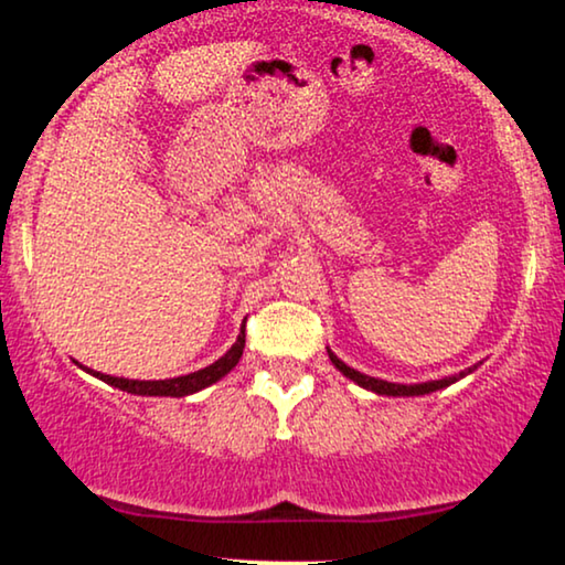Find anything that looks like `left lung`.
Listing matches in <instances>:
<instances>
[{
    "instance_id": "8db88e82",
    "label": "left lung",
    "mask_w": 565,
    "mask_h": 565,
    "mask_svg": "<svg viewBox=\"0 0 565 565\" xmlns=\"http://www.w3.org/2000/svg\"><path fill=\"white\" fill-rule=\"evenodd\" d=\"M328 356L333 361V366L338 372L343 374V377H349L351 382H356L359 387L364 390H372V393L377 395H393V397H413V395H428V393H436V390H445L449 385H455L457 380L468 377L478 370V366H468V370L460 372V374H452V377H441V380H428V382H418V385H401V382H387V380H380V377H370V374H361L356 370H351L349 364H343L341 359L335 356L333 351L328 349Z\"/></svg>"
}]
</instances>
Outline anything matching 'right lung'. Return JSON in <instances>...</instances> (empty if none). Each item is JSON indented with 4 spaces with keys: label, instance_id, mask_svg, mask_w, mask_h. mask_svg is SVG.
I'll list each match as a JSON object with an SVG mask.
<instances>
[{
    "label": "right lung",
    "instance_id": "add662e5",
    "mask_svg": "<svg viewBox=\"0 0 565 565\" xmlns=\"http://www.w3.org/2000/svg\"><path fill=\"white\" fill-rule=\"evenodd\" d=\"M243 349H245V326L239 328L237 341L232 343V349L224 353L222 359H216L214 364L204 366V370L183 374V377H172V380H126V377H113V374H103V372L87 370V366H82V364L79 366L87 374H93V377L103 380L105 385L124 390V393L149 395V397H185V395L199 393V390H204L209 385H214V382H220L224 374H230L232 370H235L239 356H243Z\"/></svg>",
    "mask_w": 565,
    "mask_h": 565
}]
</instances>
